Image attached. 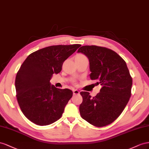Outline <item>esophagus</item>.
<instances>
[{
	"label": "esophagus",
	"mask_w": 149,
	"mask_h": 149,
	"mask_svg": "<svg viewBox=\"0 0 149 149\" xmlns=\"http://www.w3.org/2000/svg\"><path fill=\"white\" fill-rule=\"evenodd\" d=\"M79 93H80V92L78 90H77V89H74L73 90V94L74 95L79 94Z\"/></svg>",
	"instance_id": "1"
}]
</instances>
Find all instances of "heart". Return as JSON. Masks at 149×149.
<instances>
[{
    "instance_id": "b5f03b06",
    "label": "heart",
    "mask_w": 149,
    "mask_h": 149,
    "mask_svg": "<svg viewBox=\"0 0 149 149\" xmlns=\"http://www.w3.org/2000/svg\"><path fill=\"white\" fill-rule=\"evenodd\" d=\"M76 57H85L84 55H82V54H79V55H77V56Z\"/></svg>"
}]
</instances>
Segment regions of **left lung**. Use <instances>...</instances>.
Instances as JSON below:
<instances>
[{
    "instance_id": "1",
    "label": "left lung",
    "mask_w": 149,
    "mask_h": 149,
    "mask_svg": "<svg viewBox=\"0 0 149 149\" xmlns=\"http://www.w3.org/2000/svg\"><path fill=\"white\" fill-rule=\"evenodd\" d=\"M77 52L87 57L90 78L102 86L93 97L88 92H80V116L95 127L110 124L123 112L131 95L132 79L126 62L116 52L103 47L84 45Z\"/></svg>"
}]
</instances>
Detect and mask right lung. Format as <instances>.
I'll return each instance as SVG.
<instances>
[{"mask_svg": "<svg viewBox=\"0 0 149 149\" xmlns=\"http://www.w3.org/2000/svg\"><path fill=\"white\" fill-rule=\"evenodd\" d=\"M81 46L80 44L47 47L30 54L17 74V99L29 120L47 125L58 120L73 92L51 85L54 74L62 70L63 62Z\"/></svg>", "mask_w": 149, "mask_h": 149, "instance_id": "right-lung-1", "label": "right lung"}]
</instances>
